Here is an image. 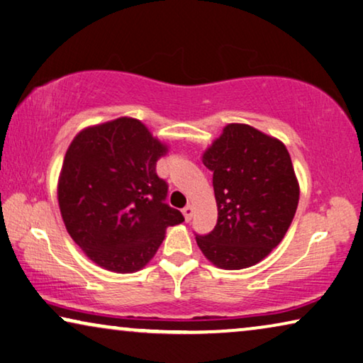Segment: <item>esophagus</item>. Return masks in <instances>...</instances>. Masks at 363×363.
I'll use <instances>...</instances> for the list:
<instances>
[{"label":"esophagus","mask_w":363,"mask_h":363,"mask_svg":"<svg viewBox=\"0 0 363 363\" xmlns=\"http://www.w3.org/2000/svg\"><path fill=\"white\" fill-rule=\"evenodd\" d=\"M182 213H184V218H186V221H191L192 220V213H194L192 205H186V207L182 208Z\"/></svg>","instance_id":"obj_1"}]
</instances>
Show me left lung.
Returning <instances> with one entry per match:
<instances>
[{
    "mask_svg": "<svg viewBox=\"0 0 363 363\" xmlns=\"http://www.w3.org/2000/svg\"><path fill=\"white\" fill-rule=\"evenodd\" d=\"M213 172L218 220L196 235L216 267H251L284 240L298 207L300 187L285 145L246 123H230L203 153Z\"/></svg>",
    "mask_w": 363,
    "mask_h": 363,
    "instance_id": "obj_1",
    "label": "left lung"
}]
</instances>
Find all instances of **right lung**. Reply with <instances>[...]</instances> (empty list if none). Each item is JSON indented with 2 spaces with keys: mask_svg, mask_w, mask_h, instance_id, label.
<instances>
[{
  "mask_svg": "<svg viewBox=\"0 0 363 363\" xmlns=\"http://www.w3.org/2000/svg\"><path fill=\"white\" fill-rule=\"evenodd\" d=\"M167 151L137 118L88 127L65 155L58 203L69 236L97 266L117 274L147 266L167 226L184 216L166 203L156 161Z\"/></svg>",
  "mask_w": 363,
  "mask_h": 363,
  "instance_id": "obj_1",
  "label": "right lung"
}]
</instances>
